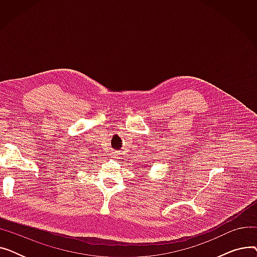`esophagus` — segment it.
I'll use <instances>...</instances> for the list:
<instances>
[{
  "label": "esophagus",
  "instance_id": "esophagus-1",
  "mask_svg": "<svg viewBox=\"0 0 257 257\" xmlns=\"http://www.w3.org/2000/svg\"><path fill=\"white\" fill-rule=\"evenodd\" d=\"M114 156H116V153H115V152H113V157H114Z\"/></svg>",
  "mask_w": 257,
  "mask_h": 257
}]
</instances>
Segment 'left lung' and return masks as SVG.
Segmentation results:
<instances>
[{"instance_id":"1","label":"left lung","mask_w":257,"mask_h":257,"mask_svg":"<svg viewBox=\"0 0 257 257\" xmlns=\"http://www.w3.org/2000/svg\"><path fill=\"white\" fill-rule=\"evenodd\" d=\"M143 167H145V166H143Z\"/></svg>"}]
</instances>
